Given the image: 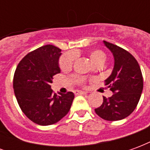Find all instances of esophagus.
<instances>
[{"instance_id": "34e87169", "label": "esophagus", "mask_w": 150, "mask_h": 150, "mask_svg": "<svg viewBox=\"0 0 150 150\" xmlns=\"http://www.w3.org/2000/svg\"><path fill=\"white\" fill-rule=\"evenodd\" d=\"M75 93V95H86L87 94V92H85V91H76Z\"/></svg>"}]
</instances>
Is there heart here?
Wrapping results in <instances>:
<instances>
[{"instance_id": "1", "label": "heart", "mask_w": 150, "mask_h": 150, "mask_svg": "<svg viewBox=\"0 0 150 150\" xmlns=\"http://www.w3.org/2000/svg\"><path fill=\"white\" fill-rule=\"evenodd\" d=\"M89 58L91 59V62L96 65H103L107 59V56L101 50H94L90 52ZM75 55L73 53H68V54L62 55L59 61V67H60L61 70L63 71L71 70L73 66V63L75 62ZM83 81V79L79 78V83H82Z\"/></svg>"}]
</instances>
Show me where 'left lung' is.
<instances>
[{"instance_id": "obj_1", "label": "left lung", "mask_w": 150, "mask_h": 150, "mask_svg": "<svg viewBox=\"0 0 150 150\" xmlns=\"http://www.w3.org/2000/svg\"><path fill=\"white\" fill-rule=\"evenodd\" d=\"M114 57L112 72L105 85L113 92L104 98L103 104L95 112L105 120H120L129 116L138 104L143 90V77L138 62L133 56L120 46L104 41Z\"/></svg>"}]
</instances>
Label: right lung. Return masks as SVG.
<instances>
[{
    "instance_id": "1",
    "label": "right lung",
    "mask_w": 150,
    "mask_h": 150,
    "mask_svg": "<svg viewBox=\"0 0 150 150\" xmlns=\"http://www.w3.org/2000/svg\"><path fill=\"white\" fill-rule=\"evenodd\" d=\"M61 50L52 45L31 51L18 63L13 76V89L21 111L39 125L55 124L68 113L74 93H53V76L60 73Z\"/></svg>"
}]
</instances>
